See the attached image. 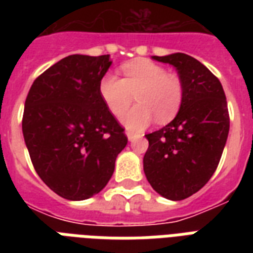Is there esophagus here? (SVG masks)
<instances>
[{"label": "esophagus", "instance_id": "esophagus-1", "mask_svg": "<svg viewBox=\"0 0 253 253\" xmlns=\"http://www.w3.org/2000/svg\"><path fill=\"white\" fill-rule=\"evenodd\" d=\"M126 135H127V138H128V140H130V142H132V140H135V139L138 138V135L132 134V132H126Z\"/></svg>", "mask_w": 253, "mask_h": 253}]
</instances>
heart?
Returning a JSON list of instances; mask_svg holds the SVG:
<instances>
[{"instance_id": "obj_1", "label": "heart", "mask_w": 253, "mask_h": 253, "mask_svg": "<svg viewBox=\"0 0 253 253\" xmlns=\"http://www.w3.org/2000/svg\"><path fill=\"white\" fill-rule=\"evenodd\" d=\"M123 79L106 73L99 81V95L111 114L121 115L130 106L134 95L138 105L121 117L127 130L140 131L152 121L166 123L178 113L182 102V85L166 68L139 59L122 65Z\"/></svg>"}]
</instances>
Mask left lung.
I'll use <instances>...</instances> for the list:
<instances>
[{
  "label": "left lung",
  "mask_w": 253,
  "mask_h": 253,
  "mask_svg": "<svg viewBox=\"0 0 253 253\" xmlns=\"http://www.w3.org/2000/svg\"><path fill=\"white\" fill-rule=\"evenodd\" d=\"M173 65L182 85V102L172 122L147 134L143 169L155 192L181 201L204 188L214 174L230 130L220 81L186 53L152 56Z\"/></svg>",
  "instance_id": "obj_1"
}]
</instances>
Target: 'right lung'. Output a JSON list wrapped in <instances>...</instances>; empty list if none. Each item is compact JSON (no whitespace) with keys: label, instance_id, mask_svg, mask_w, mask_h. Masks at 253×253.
I'll return each instance as SVG.
<instances>
[{"label":"right lung","instance_id":"right-lung-1","mask_svg":"<svg viewBox=\"0 0 253 253\" xmlns=\"http://www.w3.org/2000/svg\"><path fill=\"white\" fill-rule=\"evenodd\" d=\"M110 55H71L42 73L30 87L22 131L43 182L65 200L102 190L126 147L123 128L99 95Z\"/></svg>","mask_w":253,"mask_h":253}]
</instances>
